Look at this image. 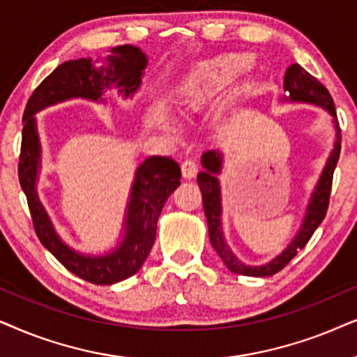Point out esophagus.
<instances>
[{
  "label": "esophagus",
  "instance_id": "34e87169",
  "mask_svg": "<svg viewBox=\"0 0 357 357\" xmlns=\"http://www.w3.org/2000/svg\"><path fill=\"white\" fill-rule=\"evenodd\" d=\"M197 169H199V166L194 160H184L181 163V173L186 179L194 178V176H196V173H197Z\"/></svg>",
  "mask_w": 357,
  "mask_h": 357
}]
</instances>
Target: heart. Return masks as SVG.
Segmentation results:
<instances>
[{
  "mask_svg": "<svg viewBox=\"0 0 357 357\" xmlns=\"http://www.w3.org/2000/svg\"><path fill=\"white\" fill-rule=\"evenodd\" d=\"M251 66H253V59L246 52H225L192 66V70L176 86V106L179 112L196 114L211 109L218 96L241 75L248 73ZM250 89V83L236 84L234 93L223 102L218 116L223 117L234 111L238 98ZM168 127L176 129V122H168Z\"/></svg>",
  "mask_w": 357,
  "mask_h": 357,
  "instance_id": "1",
  "label": "heart"
}]
</instances>
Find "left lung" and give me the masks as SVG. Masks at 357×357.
Masks as SVG:
<instances>
[{
	"label": "left lung",
	"mask_w": 357,
	"mask_h": 357,
	"mask_svg": "<svg viewBox=\"0 0 357 357\" xmlns=\"http://www.w3.org/2000/svg\"><path fill=\"white\" fill-rule=\"evenodd\" d=\"M281 101L313 104V106L321 107L323 111L330 114L331 127L335 130L333 149H331L330 155H328L326 163L320 173V178H318L315 188H313L310 194V199H308L301 227H298L294 238L289 241V245L282 250V253H279L273 259L268 261V263L259 266L245 264L243 261L236 258V255L231 251L230 245L227 243L222 230V188L220 181H218V174L222 173L223 163H225L223 153L222 150L213 149L204 151L201 156L204 169L197 174V183L202 192L204 213H206L208 227V238H211L213 250L217 251L220 259L235 274L268 278V275L279 273L308 243L313 231L317 230L318 225H320L326 215L328 201H330L331 192V181H333V171L340 160L341 151V130L338 119H336L335 102L331 99L330 93H328V89L317 78H313L308 71L303 70L298 63H292L286 70V76H284V96L281 98Z\"/></svg>",
	"instance_id": "1"
}]
</instances>
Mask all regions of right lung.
Segmentation results:
<instances>
[{"label": "right lung", "instance_id": "1", "mask_svg": "<svg viewBox=\"0 0 357 357\" xmlns=\"http://www.w3.org/2000/svg\"><path fill=\"white\" fill-rule=\"evenodd\" d=\"M102 65L98 60L76 59L56 66L27 101L22 116V144L19 156V183L29 204L32 222L40 243L84 281L111 286L139 273L155 243L156 223L171 192L181 184V169L168 156H149L135 169L122 231L116 246L104 253H82L59 235L42 206L37 183L42 168V145L36 114L70 99L106 102L104 93L116 91L123 101L139 91L149 56L135 45H117L109 50Z\"/></svg>", "mask_w": 357, "mask_h": 357}]
</instances>
